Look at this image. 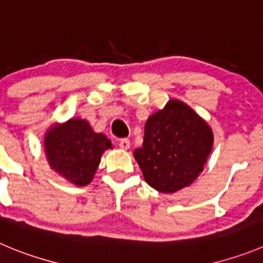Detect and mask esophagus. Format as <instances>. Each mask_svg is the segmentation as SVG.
I'll return each instance as SVG.
<instances>
[{"instance_id": "esophagus-1", "label": "esophagus", "mask_w": 263, "mask_h": 263, "mask_svg": "<svg viewBox=\"0 0 263 263\" xmlns=\"http://www.w3.org/2000/svg\"><path fill=\"white\" fill-rule=\"evenodd\" d=\"M119 146L122 149H124V151H128L129 146H131V143H129L128 139H122L119 141Z\"/></svg>"}]
</instances>
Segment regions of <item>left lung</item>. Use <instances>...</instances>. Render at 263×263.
Returning <instances> with one entry per match:
<instances>
[{
  "label": "left lung",
  "mask_w": 263,
  "mask_h": 263,
  "mask_svg": "<svg viewBox=\"0 0 263 263\" xmlns=\"http://www.w3.org/2000/svg\"><path fill=\"white\" fill-rule=\"evenodd\" d=\"M214 135L203 118L180 100H168L144 127L143 146L134 151L146 183L162 193L188 187L203 170Z\"/></svg>",
  "instance_id": "8db88e82"
}]
</instances>
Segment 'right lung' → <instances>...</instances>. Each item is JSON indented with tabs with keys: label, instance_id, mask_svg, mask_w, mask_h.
I'll return each mask as SVG.
<instances>
[{
	"label": "right lung",
	"instance_id": "right-lung-1",
	"mask_svg": "<svg viewBox=\"0 0 263 263\" xmlns=\"http://www.w3.org/2000/svg\"><path fill=\"white\" fill-rule=\"evenodd\" d=\"M111 146L104 134L93 131L82 118L51 124L44 135V152L50 168L78 187L93 180L102 154Z\"/></svg>",
	"mask_w": 263,
	"mask_h": 263
}]
</instances>
